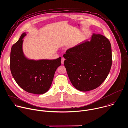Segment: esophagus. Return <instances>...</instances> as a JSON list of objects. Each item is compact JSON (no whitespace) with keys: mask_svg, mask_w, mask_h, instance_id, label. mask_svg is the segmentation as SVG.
Masks as SVG:
<instances>
[{"mask_svg":"<svg viewBox=\"0 0 128 128\" xmlns=\"http://www.w3.org/2000/svg\"><path fill=\"white\" fill-rule=\"evenodd\" d=\"M64 58H62V60H61V63H62V64H64Z\"/></svg>","mask_w":128,"mask_h":128,"instance_id":"34e87169","label":"esophagus"}]
</instances>
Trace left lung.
I'll use <instances>...</instances> for the list:
<instances>
[{"mask_svg": "<svg viewBox=\"0 0 128 128\" xmlns=\"http://www.w3.org/2000/svg\"><path fill=\"white\" fill-rule=\"evenodd\" d=\"M64 65L74 86L81 91L98 87L106 79L112 64L111 44L99 34L68 49L64 54Z\"/></svg>", "mask_w": 128, "mask_h": 128, "instance_id": "1", "label": "left lung"}]
</instances>
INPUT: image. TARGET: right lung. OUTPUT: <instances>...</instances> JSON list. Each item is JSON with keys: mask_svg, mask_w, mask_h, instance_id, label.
Segmentation results:
<instances>
[{"mask_svg": "<svg viewBox=\"0 0 128 128\" xmlns=\"http://www.w3.org/2000/svg\"><path fill=\"white\" fill-rule=\"evenodd\" d=\"M22 33L11 49L10 69L18 85L24 91L35 94L46 92L52 85L54 73L61 65L62 58L53 60H30L25 58L22 49Z\"/></svg>", "mask_w": 128, "mask_h": 128, "instance_id": "right-lung-1", "label": "right lung"}]
</instances>
